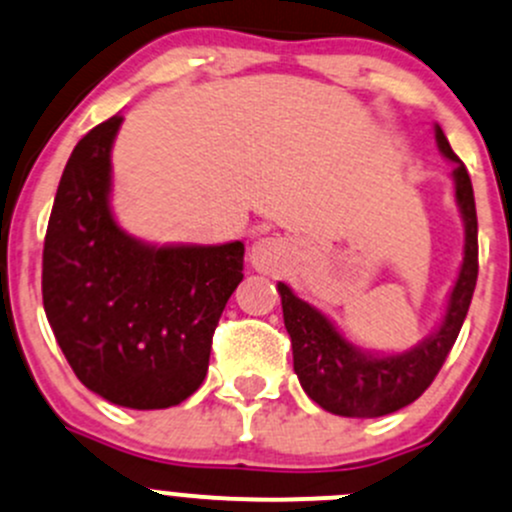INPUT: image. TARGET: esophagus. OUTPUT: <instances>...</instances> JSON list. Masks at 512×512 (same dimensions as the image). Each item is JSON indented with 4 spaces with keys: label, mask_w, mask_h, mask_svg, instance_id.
I'll list each match as a JSON object with an SVG mask.
<instances>
[{
    "label": "esophagus",
    "mask_w": 512,
    "mask_h": 512,
    "mask_svg": "<svg viewBox=\"0 0 512 512\" xmlns=\"http://www.w3.org/2000/svg\"><path fill=\"white\" fill-rule=\"evenodd\" d=\"M251 256V263L258 268V271H276L278 266L283 263V258H286V244H283L281 239H273V236H268V239H258L254 246H251L249 251Z\"/></svg>",
    "instance_id": "obj_1"
}]
</instances>
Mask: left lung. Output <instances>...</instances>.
Instances as JSON below:
<instances>
[{"mask_svg":"<svg viewBox=\"0 0 512 512\" xmlns=\"http://www.w3.org/2000/svg\"><path fill=\"white\" fill-rule=\"evenodd\" d=\"M436 145L453 162L456 202L466 224L461 273L453 286L444 323L434 335L402 355L374 357L357 350L335 330L320 310L300 300L286 283H278L283 323L293 345V370L300 387L315 404L340 416L392 414L426 392L449 357L471 305L478 278V219L471 177L466 165L451 150L444 130L436 125Z\"/></svg>","mask_w":512,"mask_h":512,"instance_id":"obj_1","label":"left lung"}]
</instances>
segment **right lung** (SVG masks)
<instances>
[{
	"label": "right lung",
	"instance_id": "add662e5",
	"mask_svg": "<svg viewBox=\"0 0 512 512\" xmlns=\"http://www.w3.org/2000/svg\"><path fill=\"white\" fill-rule=\"evenodd\" d=\"M113 115L78 140L44 239L41 293L76 377L118 407L167 409L207 377L221 310L244 278V244L150 246L110 212Z\"/></svg>",
	"mask_w": 512,
	"mask_h": 512
}]
</instances>
